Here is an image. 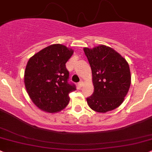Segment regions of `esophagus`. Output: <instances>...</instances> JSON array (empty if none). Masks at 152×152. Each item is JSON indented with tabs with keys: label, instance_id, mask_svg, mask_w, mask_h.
<instances>
[{
	"label": "esophagus",
	"instance_id": "obj_1",
	"mask_svg": "<svg viewBox=\"0 0 152 152\" xmlns=\"http://www.w3.org/2000/svg\"><path fill=\"white\" fill-rule=\"evenodd\" d=\"M78 87H80V88H81L83 86V81H80V83H78Z\"/></svg>",
	"mask_w": 152,
	"mask_h": 152
}]
</instances>
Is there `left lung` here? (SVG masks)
Segmentation results:
<instances>
[{"mask_svg":"<svg viewBox=\"0 0 152 152\" xmlns=\"http://www.w3.org/2000/svg\"><path fill=\"white\" fill-rule=\"evenodd\" d=\"M92 72L94 91L87 98L93 110L107 113L119 107L131 84L129 66L126 59L106 45L84 48Z\"/></svg>","mask_w":152,"mask_h":152,"instance_id":"8db88e82","label":"left lung"}]
</instances>
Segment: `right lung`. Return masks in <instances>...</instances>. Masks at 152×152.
Returning a JSON list of instances; mask_svg holds the SVG:
<instances>
[{"label": "right lung", "instance_id": "obj_1", "mask_svg": "<svg viewBox=\"0 0 152 152\" xmlns=\"http://www.w3.org/2000/svg\"><path fill=\"white\" fill-rule=\"evenodd\" d=\"M74 50L61 44L41 50L29 58L24 74V83L31 101L47 113L59 112L69 102V94L76 90L68 83L66 63Z\"/></svg>", "mask_w": 152, "mask_h": 152}]
</instances>
